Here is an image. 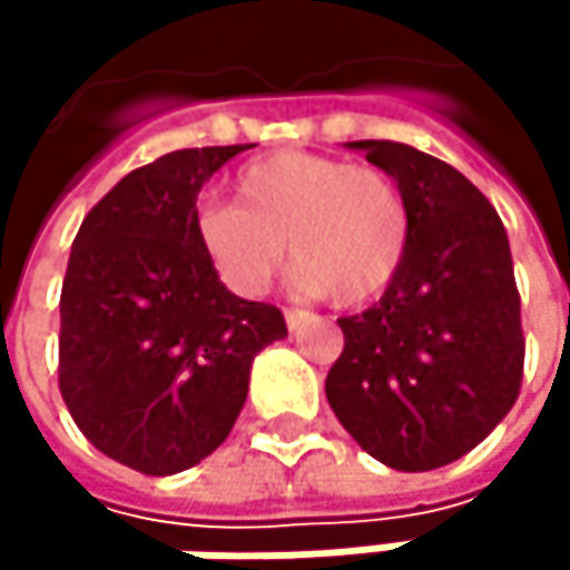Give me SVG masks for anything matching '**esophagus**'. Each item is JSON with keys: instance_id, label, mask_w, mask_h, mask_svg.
I'll list each match as a JSON object with an SVG mask.
<instances>
[{"instance_id": "obj_1", "label": "esophagus", "mask_w": 570, "mask_h": 570, "mask_svg": "<svg viewBox=\"0 0 570 570\" xmlns=\"http://www.w3.org/2000/svg\"><path fill=\"white\" fill-rule=\"evenodd\" d=\"M284 316H286V326H289V330H299V326L306 323V316H309V313H306V309H296V306H289V309H284Z\"/></svg>"}]
</instances>
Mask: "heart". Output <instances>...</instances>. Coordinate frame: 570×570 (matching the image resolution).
<instances>
[{
	"label": "heart",
	"mask_w": 570,
	"mask_h": 570,
	"mask_svg": "<svg viewBox=\"0 0 570 570\" xmlns=\"http://www.w3.org/2000/svg\"><path fill=\"white\" fill-rule=\"evenodd\" d=\"M197 244L237 296H261L284 267L296 286L360 306L393 284L409 247V204L380 168L309 151H274L234 177V204L194 214Z\"/></svg>",
	"instance_id": "b5f03b06"
}]
</instances>
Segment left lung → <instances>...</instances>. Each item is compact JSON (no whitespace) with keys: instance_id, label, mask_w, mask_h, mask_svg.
I'll use <instances>...</instances> for the list:
<instances>
[{"instance_id":"left-lung-1","label":"left lung","mask_w":570,"mask_h":570,"mask_svg":"<svg viewBox=\"0 0 570 570\" xmlns=\"http://www.w3.org/2000/svg\"><path fill=\"white\" fill-rule=\"evenodd\" d=\"M409 204L402 267L370 309L340 316L326 399L383 465L429 472L472 452L514 405L521 296L502 217L452 165L399 141H353Z\"/></svg>"}]
</instances>
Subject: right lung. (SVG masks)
Segmentation results:
<instances>
[{
  "mask_svg": "<svg viewBox=\"0 0 570 570\" xmlns=\"http://www.w3.org/2000/svg\"><path fill=\"white\" fill-rule=\"evenodd\" d=\"M244 148H184L125 174L68 254L58 390L81 435L141 475L207 459L244 409L254 356L286 336L284 313L234 296L194 234L197 190Z\"/></svg>",
  "mask_w": 570,
  "mask_h": 570,
  "instance_id": "right-lung-1",
  "label": "right lung"
}]
</instances>
